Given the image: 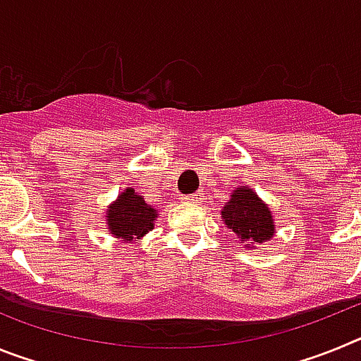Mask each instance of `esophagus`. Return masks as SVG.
<instances>
[{"label":"esophagus","mask_w":361,"mask_h":361,"mask_svg":"<svg viewBox=\"0 0 361 361\" xmlns=\"http://www.w3.org/2000/svg\"><path fill=\"white\" fill-rule=\"evenodd\" d=\"M180 199L186 200V202H197V200L200 199V195L199 193H190V195H183Z\"/></svg>","instance_id":"esophagus-1"}]
</instances>
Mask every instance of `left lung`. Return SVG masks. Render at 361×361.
<instances>
[{
	"label": "left lung",
	"instance_id": "left-lung-1",
	"mask_svg": "<svg viewBox=\"0 0 361 361\" xmlns=\"http://www.w3.org/2000/svg\"><path fill=\"white\" fill-rule=\"evenodd\" d=\"M222 219L226 226L237 233L242 242H257L262 244L267 238L273 237V219L266 204L255 195L250 188H237L231 195V200L226 202L222 209ZM245 244V247H250Z\"/></svg>",
	"mask_w": 361,
	"mask_h": 361
}]
</instances>
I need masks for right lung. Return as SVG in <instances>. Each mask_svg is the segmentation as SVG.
<instances>
[{
	"label": "right lung",
	"mask_w": 361,
	"mask_h": 361,
	"mask_svg": "<svg viewBox=\"0 0 361 361\" xmlns=\"http://www.w3.org/2000/svg\"><path fill=\"white\" fill-rule=\"evenodd\" d=\"M157 209L145 202L133 190H126L108 209V226L111 235L124 240L139 238L153 228Z\"/></svg>",
	"instance_id": "1"
}]
</instances>
